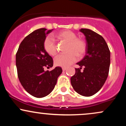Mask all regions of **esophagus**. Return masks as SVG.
I'll return each mask as SVG.
<instances>
[{
	"label": "esophagus",
	"instance_id": "obj_1",
	"mask_svg": "<svg viewBox=\"0 0 126 126\" xmlns=\"http://www.w3.org/2000/svg\"><path fill=\"white\" fill-rule=\"evenodd\" d=\"M62 70H63V71H65V70H67V67H63L62 68Z\"/></svg>",
	"mask_w": 126,
	"mask_h": 126
}]
</instances>
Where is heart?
Segmentation results:
<instances>
[{
  "mask_svg": "<svg viewBox=\"0 0 126 126\" xmlns=\"http://www.w3.org/2000/svg\"><path fill=\"white\" fill-rule=\"evenodd\" d=\"M54 37L58 41L67 43V52L66 55H60L54 59V64L57 66L68 67L79 58L84 56L87 48L86 42L83 39L78 38L77 35L70 30H63L56 33ZM44 48L47 54L55 56L57 54V49L54 41L48 37L44 41Z\"/></svg>",
  "mask_w": 126,
  "mask_h": 126,
  "instance_id": "1",
  "label": "heart"
}]
</instances>
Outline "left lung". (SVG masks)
Segmentation results:
<instances>
[{"instance_id":"left-lung-1","label":"left lung","mask_w":126,"mask_h":126,"mask_svg":"<svg viewBox=\"0 0 126 126\" xmlns=\"http://www.w3.org/2000/svg\"><path fill=\"white\" fill-rule=\"evenodd\" d=\"M86 40V54L77 64L76 73L70 82L74 90L79 94L91 96L98 92L104 84L109 73L110 51L102 36L89 29L82 28ZM84 70L80 72L81 67Z\"/></svg>"}]
</instances>
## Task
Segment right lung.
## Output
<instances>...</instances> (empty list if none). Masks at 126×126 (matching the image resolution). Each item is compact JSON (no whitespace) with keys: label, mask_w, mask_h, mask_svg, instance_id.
<instances>
[{"label":"right lung","mask_w":126,"mask_h":126,"mask_svg":"<svg viewBox=\"0 0 126 126\" xmlns=\"http://www.w3.org/2000/svg\"><path fill=\"white\" fill-rule=\"evenodd\" d=\"M53 31L40 28L27 35L20 44L16 54V66L22 86L37 98L48 95L54 89L62 72L60 67L45 71L53 66V59L44 48L46 35Z\"/></svg>","instance_id":"1"}]
</instances>
